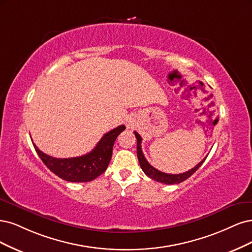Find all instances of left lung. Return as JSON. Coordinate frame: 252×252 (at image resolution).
Instances as JSON below:
<instances>
[{
    "label": "left lung",
    "mask_w": 252,
    "mask_h": 252,
    "mask_svg": "<svg viewBox=\"0 0 252 252\" xmlns=\"http://www.w3.org/2000/svg\"><path fill=\"white\" fill-rule=\"evenodd\" d=\"M134 134H135L136 139H137V157H138V160H139V164H140L142 170L144 172V174L147 175V176H149L151 179L155 180L157 182H161V183H164V184H178V183H181V182L185 181L186 179H189V178L203 164V162H204L205 159H206V157H205L204 159H203L200 162V163H198L193 168L189 169V172L183 173V174L173 175V174L162 173V172H160V170H158L157 168L152 166L148 162V160L145 159L143 153H142V149H141L142 138L136 131L134 132Z\"/></svg>",
    "instance_id": "left-lung-1"
}]
</instances>
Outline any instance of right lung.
Here are the masks:
<instances>
[{
  "mask_svg": "<svg viewBox=\"0 0 252 252\" xmlns=\"http://www.w3.org/2000/svg\"><path fill=\"white\" fill-rule=\"evenodd\" d=\"M126 129L121 125L105 133L96 147L84 156L74 158H55L39 151L33 143L38 157L53 174L69 182H89L96 179L107 169L112 158L113 145L117 136Z\"/></svg>",
  "mask_w": 252,
  "mask_h": 252,
  "instance_id": "add662e5",
  "label": "right lung"
}]
</instances>
